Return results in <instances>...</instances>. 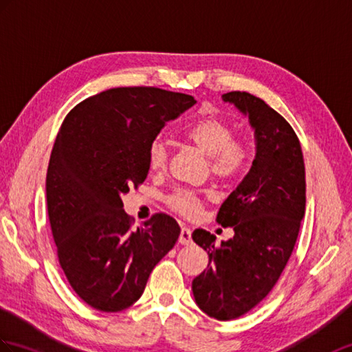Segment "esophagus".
Masks as SVG:
<instances>
[{
    "mask_svg": "<svg viewBox=\"0 0 352 352\" xmlns=\"http://www.w3.org/2000/svg\"><path fill=\"white\" fill-rule=\"evenodd\" d=\"M178 243L183 244V246H187V244L192 243V231L189 230V228H182V232H179Z\"/></svg>",
    "mask_w": 352,
    "mask_h": 352,
    "instance_id": "1",
    "label": "esophagus"
}]
</instances>
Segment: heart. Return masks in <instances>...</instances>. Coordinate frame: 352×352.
<instances>
[{
  "label": "heart",
  "mask_w": 352,
  "mask_h": 352,
  "mask_svg": "<svg viewBox=\"0 0 352 352\" xmlns=\"http://www.w3.org/2000/svg\"><path fill=\"white\" fill-rule=\"evenodd\" d=\"M183 135L195 148L210 157L211 170L219 178H234L246 169L250 159L249 146L234 141V129L226 120L216 116L198 118L184 129ZM166 162V144L162 139H154L148 148L150 168L163 169ZM168 201L170 207L186 216H193L199 210L198 198L189 190H177Z\"/></svg>",
  "instance_id": "b5f03b06"
}]
</instances>
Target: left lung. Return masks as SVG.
<instances>
[{"label":"left lung","instance_id":"left-lung-1","mask_svg":"<svg viewBox=\"0 0 352 352\" xmlns=\"http://www.w3.org/2000/svg\"><path fill=\"white\" fill-rule=\"evenodd\" d=\"M222 99L249 118L255 159L217 213L220 225L234 228L232 239L216 244L206 230L192 234L208 253L192 291L204 314L230 321L263 301L279 280L305 217L306 174L300 141L287 120L249 93L231 91Z\"/></svg>","mask_w":352,"mask_h":352}]
</instances>
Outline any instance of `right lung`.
<instances>
[{"label":"right lung","mask_w":352,"mask_h":352,"mask_svg":"<svg viewBox=\"0 0 352 352\" xmlns=\"http://www.w3.org/2000/svg\"><path fill=\"white\" fill-rule=\"evenodd\" d=\"M195 103L160 88H112L80 102L63 121L46 175L49 222L65 277L97 310L132 306L175 246L182 230L174 217L157 213L132 230L122 196L145 182L160 130Z\"/></svg>","instance_id":"1"}]
</instances>
